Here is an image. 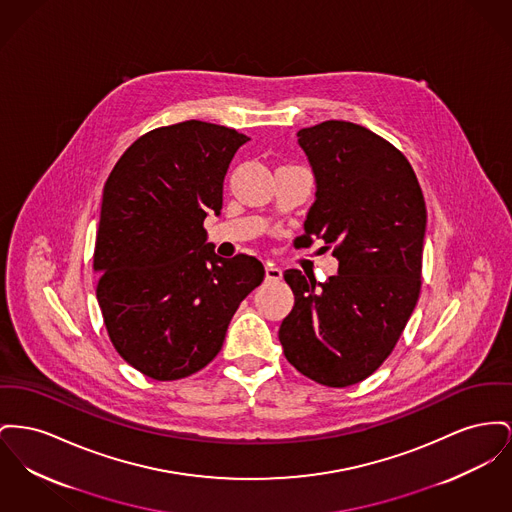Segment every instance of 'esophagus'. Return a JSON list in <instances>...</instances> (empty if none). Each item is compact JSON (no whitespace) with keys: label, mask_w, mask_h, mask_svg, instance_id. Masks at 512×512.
<instances>
[{"label":"esophagus","mask_w":512,"mask_h":512,"mask_svg":"<svg viewBox=\"0 0 512 512\" xmlns=\"http://www.w3.org/2000/svg\"><path fill=\"white\" fill-rule=\"evenodd\" d=\"M265 278H267L269 282H278V280H282V271H280L278 267L269 265V267L265 269Z\"/></svg>","instance_id":"esophagus-1"}]
</instances>
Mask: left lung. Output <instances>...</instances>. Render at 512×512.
Masks as SVG:
<instances>
[{"label":"left lung","instance_id":"1","mask_svg":"<svg viewBox=\"0 0 512 512\" xmlns=\"http://www.w3.org/2000/svg\"><path fill=\"white\" fill-rule=\"evenodd\" d=\"M298 143L317 180L298 245L325 241L338 274L319 284L284 272L294 307L278 338L301 375L350 387L391 356L418 303L425 201L408 158L361 125L323 121L298 131Z\"/></svg>","mask_w":512,"mask_h":512}]
</instances>
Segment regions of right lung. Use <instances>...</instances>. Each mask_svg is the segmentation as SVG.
Masks as SVG:
<instances>
[{"instance_id": "obj_1", "label": "right lung", "mask_w": 512, "mask_h": 512, "mask_svg": "<svg viewBox=\"0 0 512 512\" xmlns=\"http://www.w3.org/2000/svg\"><path fill=\"white\" fill-rule=\"evenodd\" d=\"M247 141L207 121L156 127L121 154L104 185L96 300L118 354L156 381L209 365L265 278L259 259H222L205 243L203 222L222 209L224 176Z\"/></svg>"}]
</instances>
